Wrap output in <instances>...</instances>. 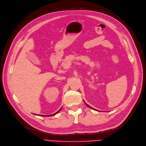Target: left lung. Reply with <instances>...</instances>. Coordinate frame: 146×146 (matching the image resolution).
Masks as SVG:
<instances>
[{
	"instance_id": "left-lung-1",
	"label": "left lung",
	"mask_w": 146,
	"mask_h": 146,
	"mask_svg": "<svg viewBox=\"0 0 146 146\" xmlns=\"http://www.w3.org/2000/svg\"><path fill=\"white\" fill-rule=\"evenodd\" d=\"M84 103H85V104H86V106H87V107H89V108H91V109H93V110H96V111H98V110H96V109H94V108H92V107H90V106H89V105H88V104H86V103H85V101H84Z\"/></svg>"
}]
</instances>
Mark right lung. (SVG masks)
Listing matches in <instances>:
<instances>
[{"label":"right lung","instance_id":"add662e5","mask_svg":"<svg viewBox=\"0 0 146 146\" xmlns=\"http://www.w3.org/2000/svg\"><path fill=\"white\" fill-rule=\"evenodd\" d=\"M61 108H60V109H59V110L57 111L56 113H54V114H51V115H40V116H44V117H49V116H52V115H55L56 114L58 113L59 112V111H60V110H61Z\"/></svg>","mask_w":146,"mask_h":146}]
</instances>
